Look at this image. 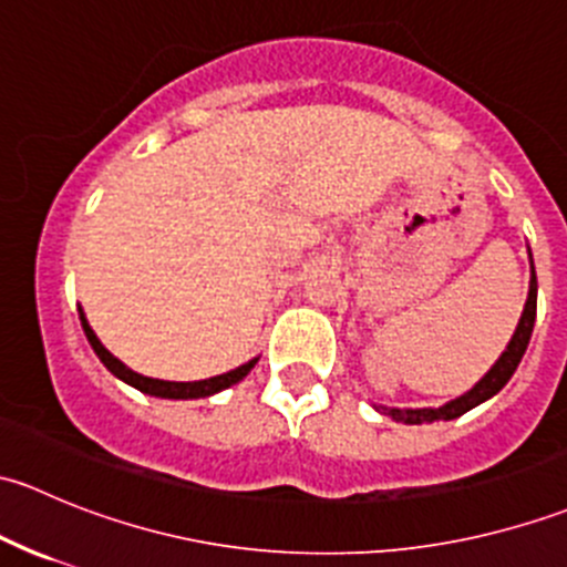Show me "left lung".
<instances>
[{"instance_id":"obj_1","label":"left lung","mask_w":567,"mask_h":567,"mask_svg":"<svg viewBox=\"0 0 567 567\" xmlns=\"http://www.w3.org/2000/svg\"><path fill=\"white\" fill-rule=\"evenodd\" d=\"M535 312H537V279H535V268H532L529 299H527V305H524V316H522V320H518L516 334H513L511 346H507V351L502 353L499 362H496L494 368H491L488 373L483 375V381H480V384H474L472 390H468L466 394H461V398L444 403L442 409H422V411L390 409L392 420L409 422V425H416V422H433V420H455V416L466 414L468 409L480 405L483 400L494 398V394L499 392L502 386L507 384V381H511V375L516 373L518 362H522L524 351H527L529 337H532V326H535Z\"/></svg>"}]
</instances>
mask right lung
Listing matches in <instances>:
<instances>
[{
    "mask_svg": "<svg viewBox=\"0 0 567 567\" xmlns=\"http://www.w3.org/2000/svg\"><path fill=\"white\" fill-rule=\"evenodd\" d=\"M82 329H84V334H87V340H90V346H93V351L99 353L101 362H104L106 368L112 370L114 375H117V379H123L125 384L136 386V390H140V392L156 394V398H175V400L208 398V394L221 392V390H227V386L238 384V381H241L244 375H247L249 370L257 364V359H251V362L241 364V368H236V370H230V373L214 375V379H205V381H192V384H177V381L147 379V375H140V373H134V370L125 368V364L120 362V359H114L112 353H109L106 348L101 346V340H99V337H95V331L90 329V323H87V318H84V312H82Z\"/></svg>",
    "mask_w": 567,
    "mask_h": 567,
    "instance_id": "add662e5",
    "label": "right lung"
}]
</instances>
